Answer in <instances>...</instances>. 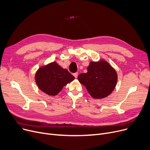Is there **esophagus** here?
Here are the masks:
<instances>
[{
    "mask_svg": "<svg viewBox=\"0 0 150 150\" xmlns=\"http://www.w3.org/2000/svg\"><path fill=\"white\" fill-rule=\"evenodd\" d=\"M74 76H75V78H76L78 77V73H75V74H74Z\"/></svg>",
    "mask_w": 150,
    "mask_h": 150,
    "instance_id": "1",
    "label": "esophagus"
}]
</instances>
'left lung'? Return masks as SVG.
Wrapping results in <instances>:
<instances>
[{
	"label": "left lung",
	"mask_w": 150,
	"mask_h": 150,
	"mask_svg": "<svg viewBox=\"0 0 150 150\" xmlns=\"http://www.w3.org/2000/svg\"><path fill=\"white\" fill-rule=\"evenodd\" d=\"M87 69V73L80 74L78 79L85 86L91 97L101 99L109 96L117 82L115 69L103 59L91 62Z\"/></svg>",
	"instance_id": "1"
}]
</instances>
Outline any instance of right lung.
I'll return each instance as SVG.
<instances>
[{
    "instance_id": "1",
    "label": "right lung",
    "mask_w": 150,
    "mask_h": 150,
    "mask_svg": "<svg viewBox=\"0 0 150 150\" xmlns=\"http://www.w3.org/2000/svg\"><path fill=\"white\" fill-rule=\"evenodd\" d=\"M75 77L57 62H52L39 68L35 74V81L39 89L47 95L55 96L64 86L72 81Z\"/></svg>"
}]
</instances>
